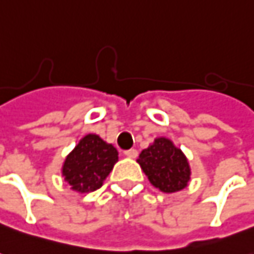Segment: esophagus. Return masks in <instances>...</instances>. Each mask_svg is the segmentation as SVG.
Masks as SVG:
<instances>
[{
    "mask_svg": "<svg viewBox=\"0 0 254 254\" xmlns=\"http://www.w3.org/2000/svg\"><path fill=\"white\" fill-rule=\"evenodd\" d=\"M124 155L127 157H130V159H135L138 156V152L137 149H128L124 152Z\"/></svg>",
    "mask_w": 254,
    "mask_h": 254,
    "instance_id": "esophagus-1",
    "label": "esophagus"
}]
</instances>
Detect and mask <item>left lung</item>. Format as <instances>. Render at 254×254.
<instances>
[{"instance_id": "obj_1", "label": "left lung", "mask_w": 254, "mask_h": 254, "mask_svg": "<svg viewBox=\"0 0 254 254\" xmlns=\"http://www.w3.org/2000/svg\"><path fill=\"white\" fill-rule=\"evenodd\" d=\"M150 184L166 193L184 190L190 178V163L169 138H156L137 160Z\"/></svg>"}]
</instances>
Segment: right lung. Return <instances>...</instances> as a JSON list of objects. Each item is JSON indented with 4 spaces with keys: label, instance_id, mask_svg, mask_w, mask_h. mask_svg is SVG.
I'll return each instance as SVG.
<instances>
[{
    "label": "right lung",
    "instance_id": "1",
    "mask_svg": "<svg viewBox=\"0 0 254 254\" xmlns=\"http://www.w3.org/2000/svg\"><path fill=\"white\" fill-rule=\"evenodd\" d=\"M119 159L116 148L97 134H87L64 160L62 176L71 190L85 193L102 187Z\"/></svg>",
    "mask_w": 254,
    "mask_h": 254
}]
</instances>
